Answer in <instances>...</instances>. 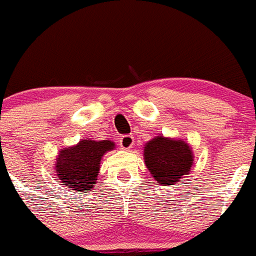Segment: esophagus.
I'll use <instances>...</instances> for the list:
<instances>
[{
	"mask_svg": "<svg viewBox=\"0 0 256 256\" xmlns=\"http://www.w3.org/2000/svg\"><path fill=\"white\" fill-rule=\"evenodd\" d=\"M133 144H134L133 136H128L127 134V136H123L122 138L120 139V146L124 150L130 149V148L133 146Z\"/></svg>",
	"mask_w": 256,
	"mask_h": 256,
	"instance_id": "34e87169",
	"label": "esophagus"
}]
</instances>
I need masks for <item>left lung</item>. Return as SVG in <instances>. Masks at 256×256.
Returning <instances> with one entry per match:
<instances>
[{"mask_svg": "<svg viewBox=\"0 0 256 256\" xmlns=\"http://www.w3.org/2000/svg\"><path fill=\"white\" fill-rule=\"evenodd\" d=\"M144 160L155 180L162 186H172L190 172L193 154L182 140L158 136L145 145Z\"/></svg>", "mask_w": 256, "mask_h": 256, "instance_id": "left-lung-1", "label": "left lung"}]
</instances>
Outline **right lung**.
I'll return each mask as SVG.
<instances>
[{"label":"right lung","instance_id":"obj_1","mask_svg":"<svg viewBox=\"0 0 256 256\" xmlns=\"http://www.w3.org/2000/svg\"><path fill=\"white\" fill-rule=\"evenodd\" d=\"M114 144L110 140H82L73 148L61 150L56 158V174L62 186L73 190L89 192L96 184L100 170V161L106 151L112 150Z\"/></svg>","mask_w":256,"mask_h":256}]
</instances>
